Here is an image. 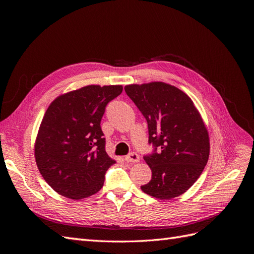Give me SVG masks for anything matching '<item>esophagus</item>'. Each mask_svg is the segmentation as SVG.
Listing matches in <instances>:
<instances>
[{"mask_svg": "<svg viewBox=\"0 0 254 254\" xmlns=\"http://www.w3.org/2000/svg\"><path fill=\"white\" fill-rule=\"evenodd\" d=\"M125 160H126V162H128V163H137L140 161V157H139V155H137V153L131 152V153H129L128 156L125 157Z\"/></svg>", "mask_w": 254, "mask_h": 254, "instance_id": "obj_1", "label": "esophagus"}]
</instances>
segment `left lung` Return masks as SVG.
I'll list each match as a JSON object with an SVG mask.
<instances>
[{
  "instance_id": "1",
  "label": "left lung",
  "mask_w": 254,
  "mask_h": 254,
  "mask_svg": "<svg viewBox=\"0 0 254 254\" xmlns=\"http://www.w3.org/2000/svg\"><path fill=\"white\" fill-rule=\"evenodd\" d=\"M125 92L147 121L148 142L155 146V152L144 157L152 175L142 190L161 200L186 193L210 156L209 133L200 113L183 91L165 82L128 84Z\"/></svg>"
}]
</instances>
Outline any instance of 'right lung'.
Returning <instances> with one entry per match:
<instances>
[{
  "label": "right lung",
  "instance_id": "obj_1",
  "mask_svg": "<svg viewBox=\"0 0 254 254\" xmlns=\"http://www.w3.org/2000/svg\"><path fill=\"white\" fill-rule=\"evenodd\" d=\"M123 91L121 84H90L51 103L35 142L36 163L58 194L73 200L93 195L115 163L105 150L101 121L107 104Z\"/></svg>",
  "mask_w": 254,
  "mask_h": 254
}]
</instances>
